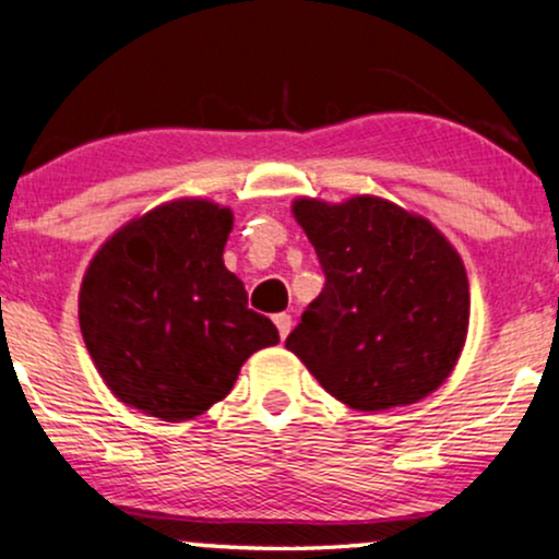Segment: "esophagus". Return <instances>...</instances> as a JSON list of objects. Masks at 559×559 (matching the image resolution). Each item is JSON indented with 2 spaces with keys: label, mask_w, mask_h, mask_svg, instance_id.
<instances>
[{
  "label": "esophagus",
  "mask_w": 559,
  "mask_h": 559,
  "mask_svg": "<svg viewBox=\"0 0 559 559\" xmlns=\"http://www.w3.org/2000/svg\"><path fill=\"white\" fill-rule=\"evenodd\" d=\"M273 323H275V329H278L281 338H286V336H288V331H292L294 320H292V316H288V312H278V316L273 318Z\"/></svg>",
  "instance_id": "obj_1"
}]
</instances>
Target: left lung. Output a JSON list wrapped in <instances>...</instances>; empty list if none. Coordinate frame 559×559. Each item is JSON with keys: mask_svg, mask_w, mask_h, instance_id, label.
I'll list each match as a JSON object with an SVG mask.
<instances>
[{"mask_svg": "<svg viewBox=\"0 0 559 559\" xmlns=\"http://www.w3.org/2000/svg\"><path fill=\"white\" fill-rule=\"evenodd\" d=\"M325 286L286 349L355 409L413 404L447 381L463 352L471 292L452 243L376 197L294 202Z\"/></svg>", "mask_w": 559, "mask_h": 559, "instance_id": "obj_1", "label": "left lung"}]
</instances>
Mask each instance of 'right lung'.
Here are the masks:
<instances>
[{
  "instance_id": "obj_1",
  "label": "right lung",
  "mask_w": 559,
  "mask_h": 559,
  "mask_svg": "<svg viewBox=\"0 0 559 559\" xmlns=\"http://www.w3.org/2000/svg\"><path fill=\"white\" fill-rule=\"evenodd\" d=\"M234 215L178 199L120 228L83 275L88 355L120 402L181 423L234 389L249 355L278 344L271 318L223 265Z\"/></svg>"
}]
</instances>
